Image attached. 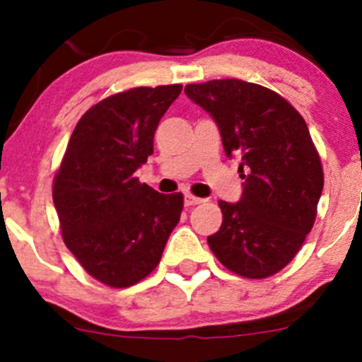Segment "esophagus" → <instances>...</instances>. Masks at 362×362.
<instances>
[{
    "label": "esophagus",
    "instance_id": "obj_1",
    "mask_svg": "<svg viewBox=\"0 0 362 362\" xmlns=\"http://www.w3.org/2000/svg\"><path fill=\"white\" fill-rule=\"evenodd\" d=\"M185 206H196V204H202L204 199L198 198V196H192V194H185Z\"/></svg>",
    "mask_w": 362,
    "mask_h": 362
}]
</instances>
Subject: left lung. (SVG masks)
<instances>
[{
    "instance_id": "left-lung-1",
    "label": "left lung",
    "mask_w": 362,
    "mask_h": 362,
    "mask_svg": "<svg viewBox=\"0 0 362 362\" xmlns=\"http://www.w3.org/2000/svg\"><path fill=\"white\" fill-rule=\"evenodd\" d=\"M185 94L214 117L226 154L242 156V199L218 202L222 224L208 245L229 272L268 279L303 247L322 194V163L305 119L279 93L245 80L189 83Z\"/></svg>"
}]
</instances>
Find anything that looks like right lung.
Returning <instances> with one entry per match:
<instances>
[{"mask_svg": "<svg viewBox=\"0 0 362 362\" xmlns=\"http://www.w3.org/2000/svg\"><path fill=\"white\" fill-rule=\"evenodd\" d=\"M180 83L133 87L80 117L52 184L64 245L93 279L131 287L159 264L184 196L159 194L134 171L154 154L160 117Z\"/></svg>", "mask_w": 362, "mask_h": 362, "instance_id": "add662e5", "label": "right lung"}]
</instances>
